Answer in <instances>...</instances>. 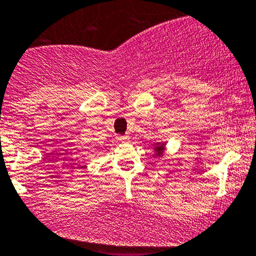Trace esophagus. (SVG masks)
Listing matches in <instances>:
<instances>
[{
	"label": "esophagus",
	"mask_w": 256,
	"mask_h": 256,
	"mask_svg": "<svg viewBox=\"0 0 256 256\" xmlns=\"http://www.w3.org/2000/svg\"><path fill=\"white\" fill-rule=\"evenodd\" d=\"M117 139H118L120 142H129V136H120L118 138H117Z\"/></svg>",
	"instance_id": "1"
}]
</instances>
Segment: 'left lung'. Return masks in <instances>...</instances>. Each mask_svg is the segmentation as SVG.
I'll list each match as a JSON object with an SVG mask.
<instances>
[{"mask_svg":"<svg viewBox=\"0 0 256 256\" xmlns=\"http://www.w3.org/2000/svg\"><path fill=\"white\" fill-rule=\"evenodd\" d=\"M154 152H156V156H162L163 154V151H164V142L160 144V142H156V145H154Z\"/></svg>","mask_w":256,"mask_h":256,"instance_id":"obj_1","label":"left lung"}]
</instances>
